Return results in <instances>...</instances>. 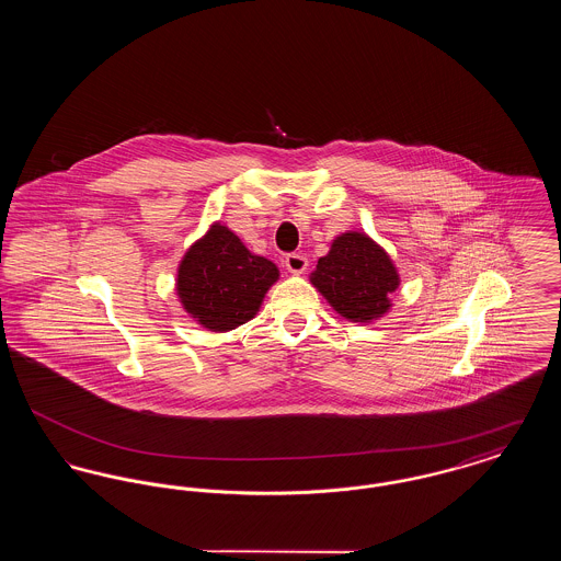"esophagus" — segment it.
<instances>
[{
  "mask_svg": "<svg viewBox=\"0 0 561 561\" xmlns=\"http://www.w3.org/2000/svg\"><path fill=\"white\" fill-rule=\"evenodd\" d=\"M284 265H286V268H288L290 273H296V275H298V273H302V271L307 268L309 263H307V259H305L302 254H296V252H293V254H288V256L284 259Z\"/></svg>",
  "mask_w": 561,
  "mask_h": 561,
  "instance_id": "1",
  "label": "esophagus"
}]
</instances>
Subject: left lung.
Listing matches in <instances>:
<instances>
[{"mask_svg":"<svg viewBox=\"0 0 561 561\" xmlns=\"http://www.w3.org/2000/svg\"><path fill=\"white\" fill-rule=\"evenodd\" d=\"M311 282L343 318L370 321L391 307L389 296L398 290L400 275L378 243L348 231L332 241Z\"/></svg>","mask_w":561,"mask_h":561,"instance_id":"1","label":"left lung"}]
</instances>
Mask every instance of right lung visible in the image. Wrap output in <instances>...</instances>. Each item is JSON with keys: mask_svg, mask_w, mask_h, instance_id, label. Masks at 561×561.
<instances>
[{"mask_svg": "<svg viewBox=\"0 0 561 561\" xmlns=\"http://www.w3.org/2000/svg\"><path fill=\"white\" fill-rule=\"evenodd\" d=\"M279 271L265 256L252 254L222 225L188 248L176 290L183 307L213 332H227L252 320Z\"/></svg>", "mask_w": 561, "mask_h": 561, "instance_id": "obj_1", "label": "right lung"}]
</instances>
